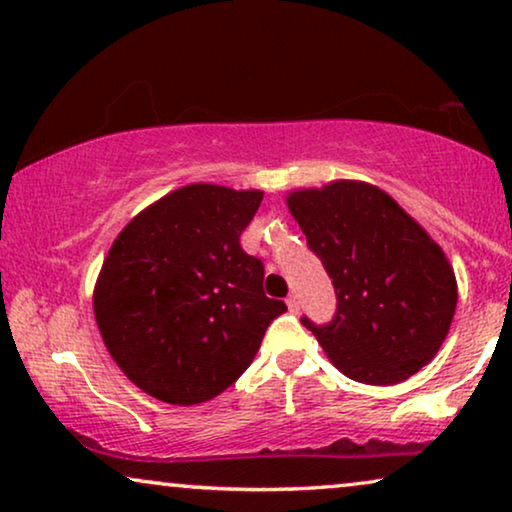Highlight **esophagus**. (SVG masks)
Wrapping results in <instances>:
<instances>
[{"label":"esophagus","mask_w":512,"mask_h":512,"mask_svg":"<svg viewBox=\"0 0 512 512\" xmlns=\"http://www.w3.org/2000/svg\"><path fill=\"white\" fill-rule=\"evenodd\" d=\"M286 305H289V312L296 314V312L300 310V300H298V296H289V298H286Z\"/></svg>","instance_id":"34e87169"}]
</instances>
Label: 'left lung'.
<instances>
[{
    "mask_svg": "<svg viewBox=\"0 0 512 512\" xmlns=\"http://www.w3.org/2000/svg\"><path fill=\"white\" fill-rule=\"evenodd\" d=\"M307 247L333 279V319L310 328L333 366L363 384H398L443 345L457 279L443 249L394 198L366 181H333L286 198Z\"/></svg>",
    "mask_w": 512,
    "mask_h": 512,
    "instance_id": "8db88e82",
    "label": "left lung"
}]
</instances>
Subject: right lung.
<instances>
[{"instance_id": "1", "label": "right lung", "mask_w": 512, "mask_h": 512, "mask_svg": "<svg viewBox=\"0 0 512 512\" xmlns=\"http://www.w3.org/2000/svg\"><path fill=\"white\" fill-rule=\"evenodd\" d=\"M263 191L191 184L139 212L111 244L95 319L111 359L146 394L195 405L226 391L286 312L240 247Z\"/></svg>"}]
</instances>
